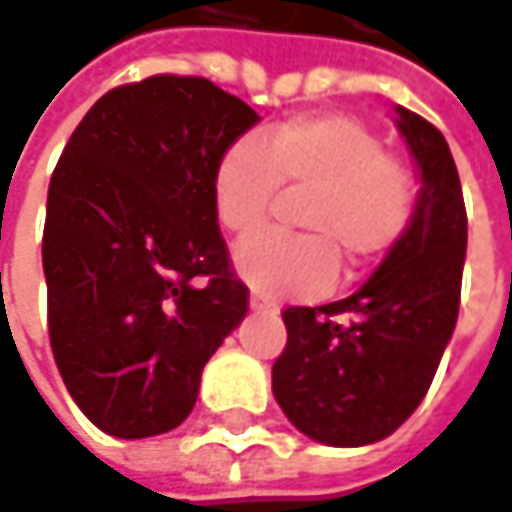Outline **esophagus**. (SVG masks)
<instances>
[{
    "label": "esophagus",
    "mask_w": 512,
    "mask_h": 512,
    "mask_svg": "<svg viewBox=\"0 0 512 512\" xmlns=\"http://www.w3.org/2000/svg\"><path fill=\"white\" fill-rule=\"evenodd\" d=\"M250 309L253 311H276V303H271L262 294H250Z\"/></svg>",
    "instance_id": "esophagus-1"
}]
</instances>
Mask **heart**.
Listing matches in <instances>:
<instances>
[{
    "mask_svg": "<svg viewBox=\"0 0 512 512\" xmlns=\"http://www.w3.org/2000/svg\"><path fill=\"white\" fill-rule=\"evenodd\" d=\"M279 189L306 192L294 224L306 236H265L238 247L236 271L265 297L311 300L338 279L373 268L414 224L420 186L411 165L384 154L382 139L344 113L294 116L238 139L215 163L212 203L233 238L256 236Z\"/></svg>",
    "mask_w": 512,
    "mask_h": 512,
    "instance_id": "b5f03b06",
    "label": "heart"
}]
</instances>
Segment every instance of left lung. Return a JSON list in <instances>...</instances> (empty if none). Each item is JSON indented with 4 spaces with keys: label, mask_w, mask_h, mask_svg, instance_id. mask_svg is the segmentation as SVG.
<instances>
[{
    "label": "left lung",
    "mask_w": 512,
    "mask_h": 512,
    "mask_svg": "<svg viewBox=\"0 0 512 512\" xmlns=\"http://www.w3.org/2000/svg\"><path fill=\"white\" fill-rule=\"evenodd\" d=\"M396 128L422 180L411 230L352 297L282 311L276 402L306 437L341 449L384 440L417 411L460 306L466 206L452 151L405 107Z\"/></svg>",
    "instance_id": "1"
}]
</instances>
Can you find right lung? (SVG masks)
I'll return each mask as SVG.
<instances>
[{"label":"right lung","mask_w":512,"mask_h":512,"mask_svg":"<svg viewBox=\"0 0 512 512\" xmlns=\"http://www.w3.org/2000/svg\"><path fill=\"white\" fill-rule=\"evenodd\" d=\"M259 122L192 75L101 95L57 160L43 230L49 341L104 434L186 420L212 352L247 314L212 203L218 157Z\"/></svg>","instance_id":"obj_1"}]
</instances>
